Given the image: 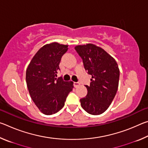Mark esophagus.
<instances>
[{
  "label": "esophagus",
  "instance_id": "34e87169",
  "mask_svg": "<svg viewBox=\"0 0 148 148\" xmlns=\"http://www.w3.org/2000/svg\"><path fill=\"white\" fill-rule=\"evenodd\" d=\"M80 85L79 82H74V86L75 87H77Z\"/></svg>",
  "mask_w": 148,
  "mask_h": 148
}]
</instances>
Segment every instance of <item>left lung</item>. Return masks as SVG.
<instances>
[{
    "label": "left lung",
    "instance_id": "left-lung-1",
    "mask_svg": "<svg viewBox=\"0 0 148 148\" xmlns=\"http://www.w3.org/2000/svg\"><path fill=\"white\" fill-rule=\"evenodd\" d=\"M75 49L83 60L84 68L92 76L87 95L80 99L81 106L91 115H100L111 104L117 91L119 69L113 57L96 45H79Z\"/></svg>",
    "mask_w": 148,
    "mask_h": 148
}]
</instances>
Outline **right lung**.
Returning a JSON list of instances; mask_svg holds the SVG:
<instances>
[{
	"instance_id": "right-lung-1",
	"label": "right lung",
	"mask_w": 148,
	"mask_h": 148,
	"mask_svg": "<svg viewBox=\"0 0 148 148\" xmlns=\"http://www.w3.org/2000/svg\"><path fill=\"white\" fill-rule=\"evenodd\" d=\"M67 45L57 42L44 45L34 55L26 71V82L31 99L45 115L57 113L62 108L72 82L56 78L62 56L68 50Z\"/></svg>"
}]
</instances>
